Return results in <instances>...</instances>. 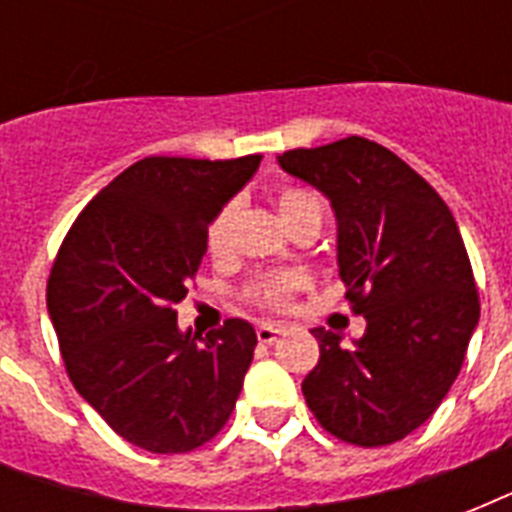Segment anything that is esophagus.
Returning <instances> with one entry per match:
<instances>
[{
	"label": "esophagus",
	"mask_w": 512,
	"mask_h": 512,
	"mask_svg": "<svg viewBox=\"0 0 512 512\" xmlns=\"http://www.w3.org/2000/svg\"><path fill=\"white\" fill-rule=\"evenodd\" d=\"M281 335H284V327H281V324H260V327H257V340L265 342V345L276 342Z\"/></svg>",
	"instance_id": "esophagus-1"
}]
</instances>
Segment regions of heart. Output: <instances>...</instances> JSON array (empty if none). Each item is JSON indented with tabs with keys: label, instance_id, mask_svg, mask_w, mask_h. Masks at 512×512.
<instances>
[{
	"label": "heart",
	"instance_id": "obj_1",
	"mask_svg": "<svg viewBox=\"0 0 512 512\" xmlns=\"http://www.w3.org/2000/svg\"><path fill=\"white\" fill-rule=\"evenodd\" d=\"M276 212L284 220L287 228L305 223V220H319L321 223V201L319 196L308 188H297V185H284L276 193ZM231 217L233 207L225 204L215 212V217L207 225V249L212 257L225 255L228 249V233H231ZM303 287V279L297 273H276V276H265L257 279L247 289L249 303L260 305V308H284L292 300L297 289Z\"/></svg>",
	"mask_w": 512,
	"mask_h": 512
}]
</instances>
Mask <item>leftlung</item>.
Wrapping results in <instances>:
<instances>
[{
	"label": "left lung",
	"instance_id": "1",
	"mask_svg": "<svg viewBox=\"0 0 512 512\" xmlns=\"http://www.w3.org/2000/svg\"><path fill=\"white\" fill-rule=\"evenodd\" d=\"M337 217V265L364 337L313 329L321 356L303 396L327 433L388 446L417 430L452 388L481 316L460 228L444 199L393 151L342 138L279 156Z\"/></svg>",
	"mask_w": 512,
	"mask_h": 512
}]
</instances>
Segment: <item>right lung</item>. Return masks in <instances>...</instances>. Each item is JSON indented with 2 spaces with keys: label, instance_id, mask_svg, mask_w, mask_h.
<instances>
[{
  "label": "right lung",
  "instance_id": "1",
  "mask_svg": "<svg viewBox=\"0 0 512 512\" xmlns=\"http://www.w3.org/2000/svg\"><path fill=\"white\" fill-rule=\"evenodd\" d=\"M263 156H148L114 177L66 233L47 311L79 396L130 444L183 454L231 417L257 335L244 319L199 337L175 303L207 252V225Z\"/></svg>",
  "mask_w": 512,
  "mask_h": 512
}]
</instances>
